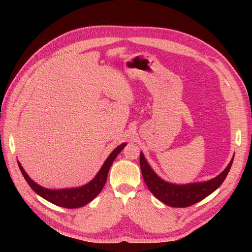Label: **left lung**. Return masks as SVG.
<instances>
[{"label":"left lung","mask_w":252,"mask_h":252,"mask_svg":"<svg viewBox=\"0 0 252 252\" xmlns=\"http://www.w3.org/2000/svg\"><path fill=\"white\" fill-rule=\"evenodd\" d=\"M234 158V156H233ZM233 158L227 165L224 171L220 172L216 178L206 182L190 183V184H173L161 179L151 168L147 159L145 158L143 152L140 154V166L143 179L146 183L148 189L157 199L170 207H188L197 202L204 200L206 196L217 190L229 172L233 162Z\"/></svg>","instance_id":"1"}]
</instances>
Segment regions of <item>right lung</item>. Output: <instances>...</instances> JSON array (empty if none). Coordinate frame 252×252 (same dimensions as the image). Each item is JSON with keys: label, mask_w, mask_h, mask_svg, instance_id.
<instances>
[{"label": "right lung", "mask_w": 252, "mask_h": 252, "mask_svg": "<svg viewBox=\"0 0 252 252\" xmlns=\"http://www.w3.org/2000/svg\"><path fill=\"white\" fill-rule=\"evenodd\" d=\"M127 143L121 144L114 149L111 154L106 158L101 169L98 170L95 177L91 180L87 184L80 186V187H73V188H63V189H48L44 188L41 185L36 184L34 181L29 178V175L23 168L21 163L18 161L20 170L23 174V177L27 181L28 185L32 187V189L35 193L42 196L43 199L47 200L48 202L55 204L60 207L64 208H80L83 206L87 205L89 202L93 201L94 197L101 192L103 189L106 180H107L108 171L110 169V166L113 163L114 158L118 157L120 152L123 150L126 146Z\"/></svg>", "instance_id": "add662e5"}]
</instances>
